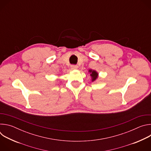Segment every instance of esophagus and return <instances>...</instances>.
<instances>
[{
  "instance_id": "1",
  "label": "esophagus",
  "mask_w": 151,
  "mask_h": 151,
  "mask_svg": "<svg viewBox=\"0 0 151 151\" xmlns=\"http://www.w3.org/2000/svg\"><path fill=\"white\" fill-rule=\"evenodd\" d=\"M78 68V66L77 65H71V69L72 70H75Z\"/></svg>"
}]
</instances>
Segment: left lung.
<instances>
[{"label":"left lung","mask_w":151,"mask_h":151,"mask_svg":"<svg viewBox=\"0 0 151 151\" xmlns=\"http://www.w3.org/2000/svg\"><path fill=\"white\" fill-rule=\"evenodd\" d=\"M88 72L90 73V76L91 77V81L94 82L95 81L99 76V73L94 70H92V69H90L88 70Z\"/></svg>","instance_id":"8db88e82"}]
</instances>
